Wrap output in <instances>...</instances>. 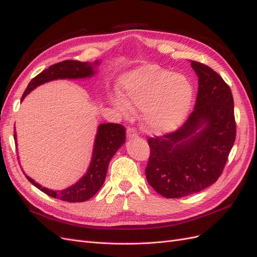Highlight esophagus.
<instances>
[{
    "label": "esophagus",
    "instance_id": "obj_1",
    "mask_svg": "<svg viewBox=\"0 0 257 257\" xmlns=\"http://www.w3.org/2000/svg\"><path fill=\"white\" fill-rule=\"evenodd\" d=\"M138 135H137V132H136V130L134 129V128H128L127 129V138L128 139H132V138H136Z\"/></svg>",
    "mask_w": 257,
    "mask_h": 257
}]
</instances>
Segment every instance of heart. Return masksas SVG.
Masks as SVG:
<instances>
[{"label":"heart","instance_id":"b5f03b06","mask_svg":"<svg viewBox=\"0 0 257 257\" xmlns=\"http://www.w3.org/2000/svg\"><path fill=\"white\" fill-rule=\"evenodd\" d=\"M118 88L123 97H113L112 105L122 115L131 109L143 111V127L152 135L175 131L185 121L194 96L186 76L154 64L123 73Z\"/></svg>","mask_w":257,"mask_h":257}]
</instances>
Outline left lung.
Segmentation results:
<instances>
[{
  "mask_svg": "<svg viewBox=\"0 0 257 257\" xmlns=\"http://www.w3.org/2000/svg\"><path fill=\"white\" fill-rule=\"evenodd\" d=\"M198 78L194 111L177 131L148 139L146 179L164 197H183L217 181L235 142L229 86L208 66L190 61Z\"/></svg>",
  "mask_w": 257,
  "mask_h": 257,
  "instance_id": "1",
  "label": "left lung"
}]
</instances>
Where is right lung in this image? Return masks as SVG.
I'll return each mask as SVG.
<instances>
[{
    "label": "right lung",
    "instance_id": "add662e5",
    "mask_svg": "<svg viewBox=\"0 0 257 257\" xmlns=\"http://www.w3.org/2000/svg\"><path fill=\"white\" fill-rule=\"evenodd\" d=\"M100 64L101 61L98 60L94 63L64 61L54 64L48 69L40 72L34 79H32L26 92L22 95L21 101L24 100V98L32 90H34L39 85L47 83V82L64 79L78 80L92 78L97 73L98 67ZM14 139L16 146H17V134H16V130L14 132ZM125 141L126 131L125 128L119 125V123H100L97 128V134L95 137L94 147L92 152V159H90L86 173L76 184H73L72 186L64 190H60V191L59 190L54 191V190L43 187L37 184L34 179L29 177L26 173H24V175L40 191H43L49 196L70 203L85 202L89 200L90 197H93L99 191V189L102 187L109 163L115 153L125 143Z\"/></svg>",
    "mask_w": 257,
    "mask_h": 257
}]
</instances>
